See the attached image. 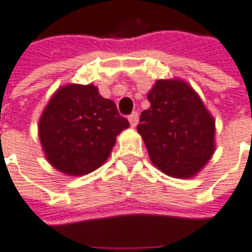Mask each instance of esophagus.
I'll return each mask as SVG.
<instances>
[{"label":"esophagus","mask_w":252,"mask_h":252,"mask_svg":"<svg viewBox=\"0 0 252 252\" xmlns=\"http://www.w3.org/2000/svg\"><path fill=\"white\" fill-rule=\"evenodd\" d=\"M129 122L131 125V127H136L137 123H138V114L137 112H133L131 115H129Z\"/></svg>","instance_id":"34e87169"}]
</instances>
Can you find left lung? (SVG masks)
I'll return each mask as SVG.
<instances>
[{
  "label": "left lung",
  "mask_w": 252,
  "mask_h": 252,
  "mask_svg": "<svg viewBox=\"0 0 252 252\" xmlns=\"http://www.w3.org/2000/svg\"><path fill=\"white\" fill-rule=\"evenodd\" d=\"M137 131L151 162L174 178L195 177L216 149V122L202 98L181 79H159L148 93Z\"/></svg>",
  "instance_id": "obj_1"
}]
</instances>
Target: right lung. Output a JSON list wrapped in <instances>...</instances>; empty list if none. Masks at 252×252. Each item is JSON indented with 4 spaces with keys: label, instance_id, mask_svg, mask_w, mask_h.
Listing matches in <instances>:
<instances>
[{
    "label": "right lung",
    "instance_id": "right-lung-1",
    "mask_svg": "<svg viewBox=\"0 0 252 252\" xmlns=\"http://www.w3.org/2000/svg\"><path fill=\"white\" fill-rule=\"evenodd\" d=\"M130 125L112 100L94 85L70 83L57 89L39 119L46 159L67 176H85L108 159L116 136Z\"/></svg>",
    "mask_w": 252,
    "mask_h": 252
}]
</instances>
